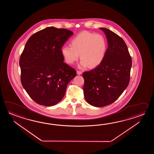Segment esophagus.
<instances>
[{
	"mask_svg": "<svg viewBox=\"0 0 154 154\" xmlns=\"http://www.w3.org/2000/svg\"><path fill=\"white\" fill-rule=\"evenodd\" d=\"M76 72H77V74H78V75H81L82 74V72L79 71V70H77V71H76Z\"/></svg>",
	"mask_w": 154,
	"mask_h": 154,
	"instance_id": "34e87169",
	"label": "esophagus"
}]
</instances>
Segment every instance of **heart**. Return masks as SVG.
<instances>
[{
    "mask_svg": "<svg viewBox=\"0 0 154 154\" xmlns=\"http://www.w3.org/2000/svg\"><path fill=\"white\" fill-rule=\"evenodd\" d=\"M71 46H65L61 53L66 63L72 64L78 59L79 54L82 59L80 68H93L99 66L105 58L107 48V41L103 36L94 33L82 32L70 41Z\"/></svg>",
    "mask_w": 154,
    "mask_h": 154,
    "instance_id": "obj_1",
    "label": "heart"
}]
</instances>
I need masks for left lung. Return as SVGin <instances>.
<instances>
[{"label":"left lung","instance_id":"8db88e82","mask_svg":"<svg viewBox=\"0 0 154 154\" xmlns=\"http://www.w3.org/2000/svg\"><path fill=\"white\" fill-rule=\"evenodd\" d=\"M108 42L105 58L95 69L82 73L84 95L90 105L101 107L117 100L130 80L131 58L124 40L106 28H100Z\"/></svg>","mask_w":154,"mask_h":154}]
</instances>
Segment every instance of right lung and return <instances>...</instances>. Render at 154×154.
I'll return each mask as SVG.
<instances>
[{"label":"right lung","mask_w":154,"mask_h":154,"mask_svg":"<svg viewBox=\"0 0 154 154\" xmlns=\"http://www.w3.org/2000/svg\"><path fill=\"white\" fill-rule=\"evenodd\" d=\"M72 31L48 27L34 33L20 56L21 82L34 101L52 106L64 97L76 72L64 62L61 48Z\"/></svg>","instance_id":"right-lung-1"}]
</instances>
